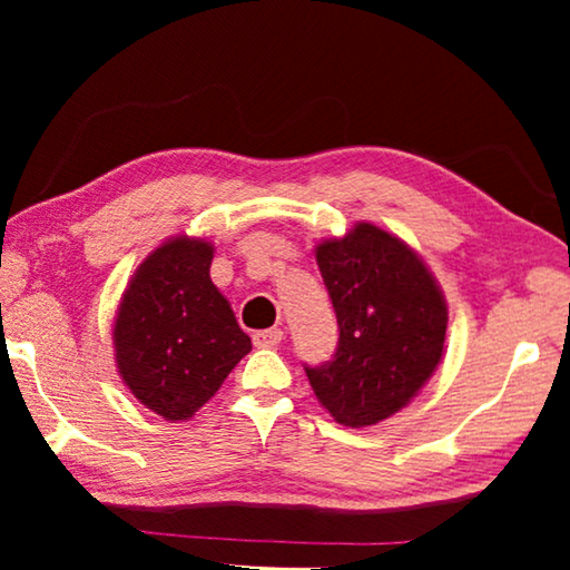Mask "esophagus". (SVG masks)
<instances>
[{
	"label": "esophagus",
	"instance_id": "esophagus-1",
	"mask_svg": "<svg viewBox=\"0 0 570 570\" xmlns=\"http://www.w3.org/2000/svg\"><path fill=\"white\" fill-rule=\"evenodd\" d=\"M284 340V332L282 330H262V332H254V344L258 350H274V346L282 344Z\"/></svg>",
	"mask_w": 570,
	"mask_h": 570
}]
</instances>
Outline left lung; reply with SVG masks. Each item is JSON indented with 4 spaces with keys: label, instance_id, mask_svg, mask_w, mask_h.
Listing matches in <instances>:
<instances>
[{
    "label": "left lung",
    "instance_id": "8db88e82",
    "mask_svg": "<svg viewBox=\"0 0 570 570\" xmlns=\"http://www.w3.org/2000/svg\"><path fill=\"white\" fill-rule=\"evenodd\" d=\"M340 342L330 362L304 366L324 410L346 428L387 420L442 360L448 304L422 258L372 224L316 246Z\"/></svg>",
    "mask_w": 570,
    "mask_h": 570
}]
</instances>
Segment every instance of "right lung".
<instances>
[{"label": "right lung", "instance_id": "1", "mask_svg": "<svg viewBox=\"0 0 570 570\" xmlns=\"http://www.w3.org/2000/svg\"><path fill=\"white\" fill-rule=\"evenodd\" d=\"M214 246L178 236L138 266L115 316V362L128 390L163 420H188L214 397L250 340L210 282Z\"/></svg>", "mask_w": 570, "mask_h": 570}]
</instances>
